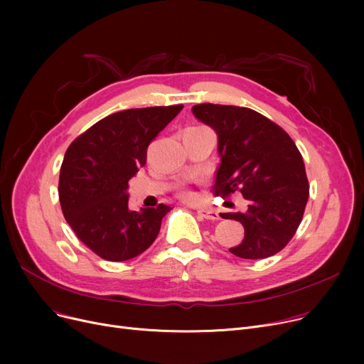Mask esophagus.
Returning <instances> with one entry per match:
<instances>
[{"instance_id":"esophagus-1","label":"esophagus","mask_w":364,"mask_h":364,"mask_svg":"<svg viewBox=\"0 0 364 364\" xmlns=\"http://www.w3.org/2000/svg\"><path fill=\"white\" fill-rule=\"evenodd\" d=\"M198 215H200L205 220H220L218 213H215L214 209H208V208L198 209Z\"/></svg>"}]
</instances>
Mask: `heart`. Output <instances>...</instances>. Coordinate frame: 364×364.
Returning a JSON list of instances; mask_svg holds the SVG:
<instances>
[{
	"label": "heart",
	"instance_id": "1",
	"mask_svg": "<svg viewBox=\"0 0 364 364\" xmlns=\"http://www.w3.org/2000/svg\"><path fill=\"white\" fill-rule=\"evenodd\" d=\"M180 195H181V198H184V199H187V200H193V199L196 198L193 192H190V190H186V188L181 190Z\"/></svg>",
	"mask_w": 364,
	"mask_h": 364
}]
</instances>
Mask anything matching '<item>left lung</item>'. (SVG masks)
I'll return each mask as SVG.
<instances>
[{
  "mask_svg": "<svg viewBox=\"0 0 364 364\" xmlns=\"http://www.w3.org/2000/svg\"><path fill=\"white\" fill-rule=\"evenodd\" d=\"M195 117L218 136L221 162L213 193L240 192L245 213L221 214L245 228L230 252L245 259L269 258L289 243L302 221L310 186L301 153L289 134L264 114L239 106L202 103Z\"/></svg>",
  "mask_w": 364,
  "mask_h": 364,
  "instance_id": "1",
  "label": "left lung"
}]
</instances>
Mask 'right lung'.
Instances as JSON below:
<instances>
[{"instance_id":"obj_1","label":"right lung","mask_w":364,"mask_h":364,"mask_svg":"<svg viewBox=\"0 0 364 364\" xmlns=\"http://www.w3.org/2000/svg\"><path fill=\"white\" fill-rule=\"evenodd\" d=\"M183 105L112 113L76 137L59 178L63 215L78 239L100 258L121 262L155 242L171 208H128V181L146 165L147 147Z\"/></svg>"}]
</instances>
